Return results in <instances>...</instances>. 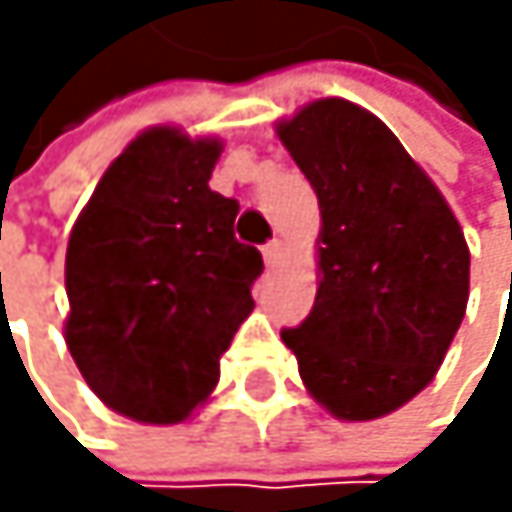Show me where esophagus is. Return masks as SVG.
<instances>
[{
	"label": "esophagus",
	"mask_w": 512,
	"mask_h": 512,
	"mask_svg": "<svg viewBox=\"0 0 512 512\" xmlns=\"http://www.w3.org/2000/svg\"><path fill=\"white\" fill-rule=\"evenodd\" d=\"M279 258H282V242H279V239H270V242L264 245V261H267V264L273 267V264H276Z\"/></svg>",
	"instance_id": "esophagus-1"
}]
</instances>
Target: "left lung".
<instances>
[{
	"instance_id": "8db88e82",
	"label": "left lung",
	"mask_w": 512,
	"mask_h": 512,
	"mask_svg": "<svg viewBox=\"0 0 512 512\" xmlns=\"http://www.w3.org/2000/svg\"><path fill=\"white\" fill-rule=\"evenodd\" d=\"M276 134L322 214L316 304L282 341L334 418H384L436 378L461 328L464 230L399 137L344 97L307 104Z\"/></svg>"
}]
</instances>
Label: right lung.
Here are the masks:
<instances>
[{"mask_svg": "<svg viewBox=\"0 0 512 512\" xmlns=\"http://www.w3.org/2000/svg\"><path fill=\"white\" fill-rule=\"evenodd\" d=\"M224 144L156 125L94 187L67 245L64 338L85 384L141 424L208 399L254 310L261 251L233 236L239 202L208 187Z\"/></svg>", "mask_w": 512, "mask_h": 512, "instance_id": "1", "label": "right lung"}]
</instances>
